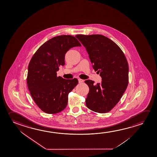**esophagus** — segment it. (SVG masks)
I'll return each mask as SVG.
<instances>
[{
	"label": "esophagus",
	"mask_w": 157,
	"mask_h": 157,
	"mask_svg": "<svg viewBox=\"0 0 157 157\" xmlns=\"http://www.w3.org/2000/svg\"><path fill=\"white\" fill-rule=\"evenodd\" d=\"M78 82L79 83H82V82H84V80H83L82 79H78Z\"/></svg>",
	"instance_id": "esophagus-1"
}]
</instances>
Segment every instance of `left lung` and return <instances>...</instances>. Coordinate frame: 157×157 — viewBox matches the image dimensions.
<instances>
[{
	"instance_id": "1",
	"label": "left lung",
	"mask_w": 157,
	"mask_h": 157,
	"mask_svg": "<svg viewBox=\"0 0 157 157\" xmlns=\"http://www.w3.org/2000/svg\"><path fill=\"white\" fill-rule=\"evenodd\" d=\"M75 37L86 48L92 67L102 80L97 84L91 80L85 81L89 87L86 106L96 113H108L120 100L128 86L127 60L121 48L105 36L96 34Z\"/></svg>"
}]
</instances>
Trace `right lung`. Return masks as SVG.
Returning a JSON list of instances; mask_svg holds the SVG:
<instances>
[{
  "label": "right lung",
  "instance_id": "right-lung-1",
  "mask_svg": "<svg viewBox=\"0 0 157 157\" xmlns=\"http://www.w3.org/2000/svg\"><path fill=\"white\" fill-rule=\"evenodd\" d=\"M71 35H60L49 40L33 56L28 66L27 82L36 105L44 113L53 114L65 109L68 95L78 84L76 78L65 79L56 72L65 65V56L70 49L80 47Z\"/></svg>",
  "mask_w": 157,
  "mask_h": 157
}]
</instances>
